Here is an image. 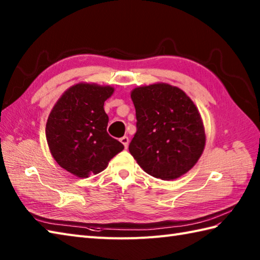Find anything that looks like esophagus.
<instances>
[{"mask_svg":"<svg viewBox=\"0 0 260 260\" xmlns=\"http://www.w3.org/2000/svg\"><path fill=\"white\" fill-rule=\"evenodd\" d=\"M119 141L121 142V144H123V145L125 146V148L128 147V143H129L128 137H127V136H123V137H121V139H120Z\"/></svg>","mask_w":260,"mask_h":260,"instance_id":"1","label":"esophagus"}]
</instances>
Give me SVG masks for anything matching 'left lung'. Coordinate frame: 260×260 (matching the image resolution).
I'll list each match as a JSON object with an SVG mask.
<instances>
[{"instance_id":"obj_1","label":"left lung","mask_w":260,"mask_h":260,"mask_svg":"<svg viewBox=\"0 0 260 260\" xmlns=\"http://www.w3.org/2000/svg\"><path fill=\"white\" fill-rule=\"evenodd\" d=\"M136 133L128 150L154 178L173 180L200 158L206 135L196 105L178 87L154 84L132 91Z\"/></svg>"}]
</instances>
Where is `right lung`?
<instances>
[{
	"label": "right lung",
	"instance_id": "right-lung-1",
	"mask_svg": "<svg viewBox=\"0 0 260 260\" xmlns=\"http://www.w3.org/2000/svg\"><path fill=\"white\" fill-rule=\"evenodd\" d=\"M113 92L109 86L78 84L60 97L49 115L46 136L52 156L79 178L102 172L124 148L107 133L104 103Z\"/></svg>",
	"mask_w": 260,
	"mask_h": 260
}]
</instances>
